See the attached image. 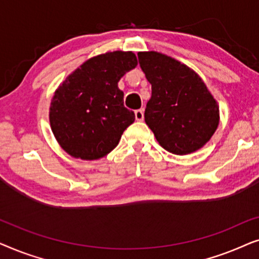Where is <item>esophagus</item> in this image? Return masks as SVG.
I'll return each instance as SVG.
<instances>
[{
    "label": "esophagus",
    "instance_id": "1",
    "mask_svg": "<svg viewBox=\"0 0 259 259\" xmlns=\"http://www.w3.org/2000/svg\"><path fill=\"white\" fill-rule=\"evenodd\" d=\"M134 115H136V119L138 121H143L144 120V111L143 109H137L136 112H134Z\"/></svg>",
    "mask_w": 259,
    "mask_h": 259
}]
</instances>
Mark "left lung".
I'll return each mask as SVG.
<instances>
[{
    "mask_svg": "<svg viewBox=\"0 0 259 259\" xmlns=\"http://www.w3.org/2000/svg\"><path fill=\"white\" fill-rule=\"evenodd\" d=\"M138 59L152 84L145 121L155 139L173 154L199 150L219 123V107L206 84L194 70L161 53L140 52Z\"/></svg>",
    "mask_w": 259,
    "mask_h": 259,
    "instance_id": "left-lung-1",
    "label": "left lung"
}]
</instances>
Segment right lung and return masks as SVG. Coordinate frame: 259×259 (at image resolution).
Wrapping results in <instances>:
<instances>
[{"mask_svg":"<svg viewBox=\"0 0 259 259\" xmlns=\"http://www.w3.org/2000/svg\"><path fill=\"white\" fill-rule=\"evenodd\" d=\"M138 65L132 52L94 56L74 70L55 91L49 108L53 133L74 158L97 160L114 150L134 112L123 106L118 82Z\"/></svg>","mask_w":259,"mask_h":259,"instance_id":"obj_1","label":"right lung"}]
</instances>
